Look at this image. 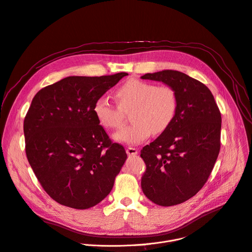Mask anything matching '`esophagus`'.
Wrapping results in <instances>:
<instances>
[{"mask_svg": "<svg viewBox=\"0 0 252 252\" xmlns=\"http://www.w3.org/2000/svg\"><path fill=\"white\" fill-rule=\"evenodd\" d=\"M138 150H136L135 148H131V147H128L127 149H126V154L128 155V156H135V155H138Z\"/></svg>", "mask_w": 252, "mask_h": 252, "instance_id": "esophagus-1", "label": "esophagus"}]
</instances>
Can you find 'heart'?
Masks as SVG:
<instances>
[{
	"label": "heart",
	"mask_w": 252,
	"mask_h": 252,
	"mask_svg": "<svg viewBox=\"0 0 252 252\" xmlns=\"http://www.w3.org/2000/svg\"><path fill=\"white\" fill-rule=\"evenodd\" d=\"M120 104L110 101L106 95L99 96L94 104V113L98 123L106 128H120L125 122V112L133 108L131 125L114 134V139L128 145H138L154 133L165 131L174 122L179 107L177 90L168 84L129 79L117 91Z\"/></svg>",
	"instance_id": "1"
}]
</instances>
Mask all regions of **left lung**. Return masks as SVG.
Listing matches in <instances>:
<instances>
[{"label": "left lung", "instance_id": "left-lung-1", "mask_svg": "<svg viewBox=\"0 0 252 252\" xmlns=\"http://www.w3.org/2000/svg\"><path fill=\"white\" fill-rule=\"evenodd\" d=\"M142 79L173 86L179 107L172 125L141 151L147 170L144 194L157 205L174 206L195 196L207 182L220 151L221 113L210 89L176 70Z\"/></svg>", "mask_w": 252, "mask_h": 252}]
</instances>
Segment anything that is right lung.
I'll return each mask as SVG.
<instances>
[{"instance_id": "1", "label": "right lung", "mask_w": 252, "mask_h": 252, "mask_svg": "<svg viewBox=\"0 0 252 252\" xmlns=\"http://www.w3.org/2000/svg\"><path fill=\"white\" fill-rule=\"evenodd\" d=\"M126 75L69 76L34 96L24 120L26 156L40 185L57 203L88 209L110 193L127 155L109 139L93 108Z\"/></svg>"}]
</instances>
